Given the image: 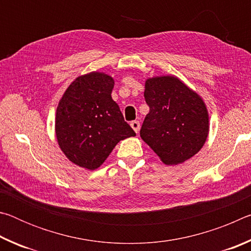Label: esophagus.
Instances as JSON below:
<instances>
[{
    "label": "esophagus",
    "mask_w": 251,
    "mask_h": 251,
    "mask_svg": "<svg viewBox=\"0 0 251 251\" xmlns=\"http://www.w3.org/2000/svg\"><path fill=\"white\" fill-rule=\"evenodd\" d=\"M130 126H131V128L135 130V133H138L139 127H141V124H139V122H137V121H133V122L130 123Z\"/></svg>",
    "instance_id": "1"
}]
</instances>
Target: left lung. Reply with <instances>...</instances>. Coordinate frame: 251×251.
I'll return each mask as SVG.
<instances>
[{"label": "left lung", "mask_w": 251, "mask_h": 251, "mask_svg": "<svg viewBox=\"0 0 251 251\" xmlns=\"http://www.w3.org/2000/svg\"><path fill=\"white\" fill-rule=\"evenodd\" d=\"M150 106L141 137L160 160L177 165L201 150L209 133V116L201 96L175 76H156L145 82Z\"/></svg>", "instance_id": "obj_1"}]
</instances>
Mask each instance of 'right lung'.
I'll list each match as a JSON object with an SVG mask.
<instances>
[{
	"label": "right lung",
	"instance_id": "obj_1",
	"mask_svg": "<svg viewBox=\"0 0 251 251\" xmlns=\"http://www.w3.org/2000/svg\"><path fill=\"white\" fill-rule=\"evenodd\" d=\"M114 79L100 72L78 76L59 100L55 133L72 163L94 171L123 139L135 136L112 99Z\"/></svg>",
	"mask_w": 251,
	"mask_h": 251
}]
</instances>
